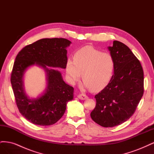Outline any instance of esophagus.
Returning <instances> with one entry per match:
<instances>
[{
    "mask_svg": "<svg viewBox=\"0 0 154 154\" xmlns=\"http://www.w3.org/2000/svg\"><path fill=\"white\" fill-rule=\"evenodd\" d=\"M78 97L79 99H80L82 100H86L88 98V96L84 94H79L78 96Z\"/></svg>",
    "mask_w": 154,
    "mask_h": 154,
    "instance_id": "34e87169",
    "label": "esophagus"
}]
</instances>
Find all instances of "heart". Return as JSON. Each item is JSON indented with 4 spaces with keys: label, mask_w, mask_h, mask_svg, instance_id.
Segmentation results:
<instances>
[{
    "label": "heart",
    "mask_w": 154,
    "mask_h": 154,
    "mask_svg": "<svg viewBox=\"0 0 154 154\" xmlns=\"http://www.w3.org/2000/svg\"><path fill=\"white\" fill-rule=\"evenodd\" d=\"M114 67V59L110 53L85 46L74 54L73 60H67L66 73L72 83L77 82L82 74L85 86L93 92H97L108 85L112 78Z\"/></svg>",
    "instance_id": "heart-1"
}]
</instances>
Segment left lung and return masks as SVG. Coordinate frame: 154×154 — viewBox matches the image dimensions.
I'll use <instances>...</instances> for the list:
<instances>
[{
	"mask_svg": "<svg viewBox=\"0 0 154 154\" xmlns=\"http://www.w3.org/2000/svg\"><path fill=\"white\" fill-rule=\"evenodd\" d=\"M115 67L110 83L95 96L96 105L91 113L103 127L122 124L134 114L144 92V73L139 60L128 47L114 40L108 48Z\"/></svg>",
	"mask_w": 154,
	"mask_h": 154,
	"instance_id": "1",
	"label": "left lung"
}]
</instances>
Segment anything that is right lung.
Returning <instances> with one entry per match:
<instances>
[{"instance_id":"add662e5","label":"right lung","mask_w":154,"mask_h":154,"mask_svg":"<svg viewBox=\"0 0 154 154\" xmlns=\"http://www.w3.org/2000/svg\"><path fill=\"white\" fill-rule=\"evenodd\" d=\"M71 44L66 38H43L26 45L18 53L11 83L18 110L29 122L41 126L54 124L64 114L68 101L73 100L74 88L63 81L60 71L48 67L66 68V48ZM35 64L46 72L47 87L42 95L30 99L25 94L23 78L26 69Z\"/></svg>"}]
</instances>
